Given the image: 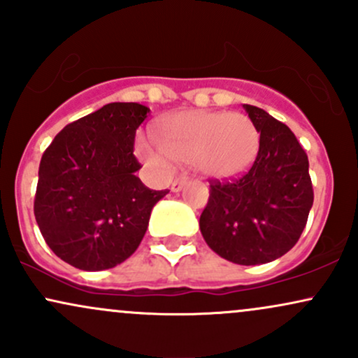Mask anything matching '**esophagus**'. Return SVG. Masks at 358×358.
<instances>
[{
	"instance_id": "1",
	"label": "esophagus",
	"mask_w": 358,
	"mask_h": 358,
	"mask_svg": "<svg viewBox=\"0 0 358 358\" xmlns=\"http://www.w3.org/2000/svg\"><path fill=\"white\" fill-rule=\"evenodd\" d=\"M185 183H187L185 180H175V182L171 183V192H180L185 187Z\"/></svg>"
}]
</instances>
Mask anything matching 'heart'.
<instances>
[{
	"instance_id": "b5f03b06",
	"label": "heart",
	"mask_w": 358,
	"mask_h": 358,
	"mask_svg": "<svg viewBox=\"0 0 358 358\" xmlns=\"http://www.w3.org/2000/svg\"><path fill=\"white\" fill-rule=\"evenodd\" d=\"M136 150L158 171H170L176 159L207 178H234L256 159L259 131L245 114L188 110L163 119L158 138L139 136Z\"/></svg>"
}]
</instances>
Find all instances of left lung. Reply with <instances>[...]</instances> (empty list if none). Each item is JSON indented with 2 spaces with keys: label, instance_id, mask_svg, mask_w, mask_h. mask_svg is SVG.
<instances>
[{
  "label": "left lung",
  "instance_id": "left-lung-1",
  "mask_svg": "<svg viewBox=\"0 0 358 358\" xmlns=\"http://www.w3.org/2000/svg\"><path fill=\"white\" fill-rule=\"evenodd\" d=\"M259 151L239 178L210 180L200 231L213 252L242 266L271 262L296 244L313 205L308 156L293 131L256 106Z\"/></svg>",
  "mask_w": 358,
  "mask_h": 358
}]
</instances>
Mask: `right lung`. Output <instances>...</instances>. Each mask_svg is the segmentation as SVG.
<instances>
[{"instance_id":"obj_1","label":"right lung","mask_w":358,"mask_h":358,"mask_svg":"<svg viewBox=\"0 0 358 358\" xmlns=\"http://www.w3.org/2000/svg\"><path fill=\"white\" fill-rule=\"evenodd\" d=\"M150 109L110 102L57 134L40 162L34 212L55 256L77 269L126 261L145 237L151 208L166 190L138 178L136 129Z\"/></svg>"}]
</instances>
